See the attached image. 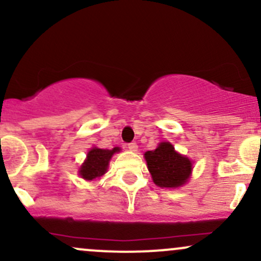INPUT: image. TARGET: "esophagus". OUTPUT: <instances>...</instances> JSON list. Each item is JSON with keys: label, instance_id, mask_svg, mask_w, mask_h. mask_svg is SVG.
Wrapping results in <instances>:
<instances>
[{"label": "esophagus", "instance_id": "1", "mask_svg": "<svg viewBox=\"0 0 261 261\" xmlns=\"http://www.w3.org/2000/svg\"><path fill=\"white\" fill-rule=\"evenodd\" d=\"M127 147H128V149H130V151L136 152L137 151V143L136 142H130L127 145Z\"/></svg>", "mask_w": 261, "mask_h": 261}]
</instances>
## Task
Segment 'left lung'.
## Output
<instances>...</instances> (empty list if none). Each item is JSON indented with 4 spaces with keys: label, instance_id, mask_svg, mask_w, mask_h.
Masks as SVG:
<instances>
[{
    "label": "left lung",
    "instance_id": "1",
    "mask_svg": "<svg viewBox=\"0 0 261 261\" xmlns=\"http://www.w3.org/2000/svg\"><path fill=\"white\" fill-rule=\"evenodd\" d=\"M145 158L154 184L161 188L181 187L193 169L190 160L176 153L169 142H162L154 151H147Z\"/></svg>",
    "mask_w": 261,
    "mask_h": 261
}]
</instances>
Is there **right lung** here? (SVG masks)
<instances>
[{
    "instance_id": "add662e5",
    "label": "right lung",
    "mask_w": 261,
    "mask_h": 261,
    "mask_svg": "<svg viewBox=\"0 0 261 261\" xmlns=\"http://www.w3.org/2000/svg\"><path fill=\"white\" fill-rule=\"evenodd\" d=\"M118 151H120L118 147L113 149L94 147L91 149L88 154H87L86 162L81 167L80 174L82 175L83 179H87V180L99 178V176L107 172L108 164H109L112 155Z\"/></svg>"
}]
</instances>
